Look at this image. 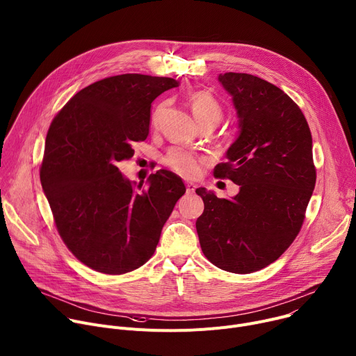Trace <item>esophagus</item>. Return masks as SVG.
Masks as SVG:
<instances>
[{
    "label": "esophagus",
    "instance_id": "1",
    "mask_svg": "<svg viewBox=\"0 0 356 356\" xmlns=\"http://www.w3.org/2000/svg\"><path fill=\"white\" fill-rule=\"evenodd\" d=\"M185 186H186V192H188V193H193L195 189H196V185H195L193 182H186Z\"/></svg>",
    "mask_w": 356,
    "mask_h": 356
}]
</instances>
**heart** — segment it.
Returning a JSON list of instances; mask_svg holds the SVG:
<instances>
[{"label": "heart", "mask_w": 356, "mask_h": 356, "mask_svg": "<svg viewBox=\"0 0 356 356\" xmlns=\"http://www.w3.org/2000/svg\"><path fill=\"white\" fill-rule=\"evenodd\" d=\"M188 104L189 108L195 117L196 123L198 126L202 124H218L220 122V118L223 115V108L220 103L209 93L205 90H198L189 95L188 97ZM165 110V103L160 104L152 115V123L158 124L160 118ZM204 160L202 156L198 155L196 152L184 148V147H172L168 149L165 158H164V164L174 171L175 174L184 177V178H195L198 177L201 172V165Z\"/></svg>", "instance_id": "1"}]
</instances>
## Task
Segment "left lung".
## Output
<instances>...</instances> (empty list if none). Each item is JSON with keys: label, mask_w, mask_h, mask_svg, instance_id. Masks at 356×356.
<instances>
[{"label": "left lung", "mask_w": 356, "mask_h": 356, "mask_svg": "<svg viewBox=\"0 0 356 356\" xmlns=\"http://www.w3.org/2000/svg\"><path fill=\"white\" fill-rule=\"evenodd\" d=\"M219 82L232 96L241 133L216 178L241 186L232 200L198 188L204 213L196 232L207 259L238 274L264 268L294 242L315 186L312 137L301 108L282 89L249 73Z\"/></svg>", "instance_id": "left-lung-1"}]
</instances>
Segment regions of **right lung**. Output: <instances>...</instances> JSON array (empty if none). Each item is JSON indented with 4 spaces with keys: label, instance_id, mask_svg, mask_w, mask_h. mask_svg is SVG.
Wrapping results in <instances>:
<instances>
[{
    "label": "right lung",
    "instance_id": "obj_1",
    "mask_svg": "<svg viewBox=\"0 0 356 356\" xmlns=\"http://www.w3.org/2000/svg\"><path fill=\"white\" fill-rule=\"evenodd\" d=\"M177 86L171 77L110 76L77 92L51 123L41 184L63 243L99 273L124 274L148 261L185 193L171 171L151 174L143 188L118 170L148 136L151 103Z\"/></svg>",
    "mask_w": 356,
    "mask_h": 356
}]
</instances>
